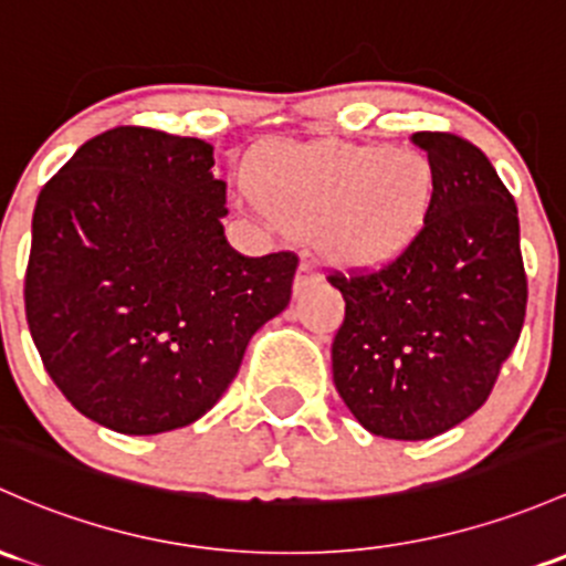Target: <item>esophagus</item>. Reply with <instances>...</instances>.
<instances>
[{"label":"esophagus","mask_w":566,"mask_h":566,"mask_svg":"<svg viewBox=\"0 0 566 566\" xmlns=\"http://www.w3.org/2000/svg\"><path fill=\"white\" fill-rule=\"evenodd\" d=\"M317 282H319V273L314 271V265L308 263V260H301L298 273H295V293H303V290L312 287V284Z\"/></svg>","instance_id":"1"}]
</instances>
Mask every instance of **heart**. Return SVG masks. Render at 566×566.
<instances>
[{
	"mask_svg": "<svg viewBox=\"0 0 566 566\" xmlns=\"http://www.w3.org/2000/svg\"><path fill=\"white\" fill-rule=\"evenodd\" d=\"M252 195L290 230H317L338 260L379 265L423 230L433 168L418 151L353 143H271L252 165Z\"/></svg>",
	"mask_w": 566,
	"mask_h": 566,
	"instance_id": "1",
	"label": "heart"
}]
</instances>
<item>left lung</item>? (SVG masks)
I'll use <instances>...</instances> for the list:
<instances>
[{
    "mask_svg": "<svg viewBox=\"0 0 566 566\" xmlns=\"http://www.w3.org/2000/svg\"><path fill=\"white\" fill-rule=\"evenodd\" d=\"M433 168L418 238L368 273L333 271L344 323L331 347L338 396L366 431L418 442L491 396L526 317L518 208L474 143L415 133Z\"/></svg>",
    "mask_w": 566,
    "mask_h": 566,
    "instance_id": "obj_1",
    "label": "left lung"
}]
</instances>
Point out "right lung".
I'll list each match as a JSON object with an SVG mask.
<instances>
[{
  "label": "right lung",
  "instance_id": "right-lung-1",
  "mask_svg": "<svg viewBox=\"0 0 566 566\" xmlns=\"http://www.w3.org/2000/svg\"><path fill=\"white\" fill-rule=\"evenodd\" d=\"M211 168V143L116 127L40 189L29 331L64 398L111 431L203 418L293 295V252L243 258L228 243Z\"/></svg>",
  "mask_w": 566,
  "mask_h": 566
}]
</instances>
